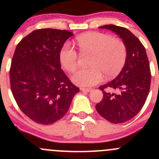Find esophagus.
Returning a JSON list of instances; mask_svg holds the SVG:
<instances>
[{"label":"esophagus","instance_id":"esophagus-1","mask_svg":"<svg viewBox=\"0 0 159 159\" xmlns=\"http://www.w3.org/2000/svg\"><path fill=\"white\" fill-rule=\"evenodd\" d=\"M80 90H81V91H84V92H90V91H91L92 89H85V88H81Z\"/></svg>","mask_w":159,"mask_h":159}]
</instances>
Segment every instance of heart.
I'll return each instance as SVG.
<instances>
[{"label":"heart","instance_id":"1","mask_svg":"<svg viewBox=\"0 0 159 159\" xmlns=\"http://www.w3.org/2000/svg\"><path fill=\"white\" fill-rule=\"evenodd\" d=\"M75 42L81 54H90L86 69L77 70L71 81L81 87H91L105 78L118 75L125 65L127 49L125 43L107 34L90 31L78 35ZM78 55L69 42H65L59 51V61L65 70L74 71L78 65Z\"/></svg>","mask_w":159,"mask_h":159}]
</instances>
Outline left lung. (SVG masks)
Segmentation results:
<instances>
[{
    "instance_id": "left-lung-1",
    "label": "left lung",
    "mask_w": 159,
    "mask_h": 159,
    "mask_svg": "<svg viewBox=\"0 0 159 159\" xmlns=\"http://www.w3.org/2000/svg\"><path fill=\"white\" fill-rule=\"evenodd\" d=\"M122 39L127 49V59L119 75L99 87L103 98L96 105L101 116L114 124L134 118L144 106L151 84V71L145 47L129 30L113 25H104Z\"/></svg>"
}]
</instances>
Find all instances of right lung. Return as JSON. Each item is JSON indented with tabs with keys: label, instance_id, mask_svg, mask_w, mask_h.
I'll list each match as a JSON object with an SVG mask.
<instances>
[{
	"label": "right lung",
	"instance_id": "1",
	"mask_svg": "<svg viewBox=\"0 0 159 159\" xmlns=\"http://www.w3.org/2000/svg\"><path fill=\"white\" fill-rule=\"evenodd\" d=\"M73 35L66 30L38 29L16 47L10 68L11 91L20 109L38 124L61 119L79 91L59 61L60 49Z\"/></svg>",
	"mask_w": 159,
	"mask_h": 159
}]
</instances>
